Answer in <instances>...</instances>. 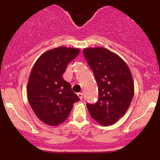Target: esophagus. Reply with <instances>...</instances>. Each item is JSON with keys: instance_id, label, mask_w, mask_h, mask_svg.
Instances as JSON below:
<instances>
[{"instance_id": "esophagus-1", "label": "esophagus", "mask_w": 160, "mask_h": 160, "mask_svg": "<svg viewBox=\"0 0 160 160\" xmlns=\"http://www.w3.org/2000/svg\"><path fill=\"white\" fill-rule=\"evenodd\" d=\"M78 98H80V100H82V99H83V94H82V93H78Z\"/></svg>"}]
</instances>
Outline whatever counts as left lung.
I'll list each match as a JSON object with an SVG mask.
<instances>
[{"mask_svg": "<svg viewBox=\"0 0 160 160\" xmlns=\"http://www.w3.org/2000/svg\"><path fill=\"white\" fill-rule=\"evenodd\" d=\"M94 72L99 91L98 101L87 103L91 117L103 126L116 123L128 110L134 86L130 69L119 55L102 47L83 50Z\"/></svg>", "mask_w": 160, "mask_h": 160, "instance_id": "1", "label": "left lung"}]
</instances>
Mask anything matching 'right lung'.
Here are the masks:
<instances>
[{
  "instance_id": "right-lung-1",
  "label": "right lung",
  "mask_w": 160,
  "mask_h": 160,
  "mask_svg": "<svg viewBox=\"0 0 160 160\" xmlns=\"http://www.w3.org/2000/svg\"><path fill=\"white\" fill-rule=\"evenodd\" d=\"M80 49L61 46L44 52L32 67L27 98L36 116L46 125L57 126L67 119L79 98L62 78L68 63Z\"/></svg>"
}]
</instances>
